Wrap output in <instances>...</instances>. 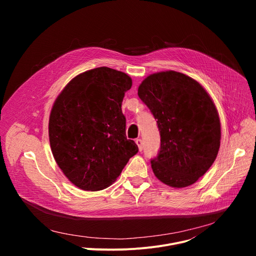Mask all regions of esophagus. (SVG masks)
<instances>
[{
  "instance_id": "1",
  "label": "esophagus",
  "mask_w": 256,
  "mask_h": 256,
  "mask_svg": "<svg viewBox=\"0 0 256 256\" xmlns=\"http://www.w3.org/2000/svg\"><path fill=\"white\" fill-rule=\"evenodd\" d=\"M136 144H138V150H140V151H142V148H144V146H142V140L140 138H136Z\"/></svg>"
}]
</instances>
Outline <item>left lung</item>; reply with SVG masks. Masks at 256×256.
Instances as JSON below:
<instances>
[{
  "label": "left lung",
  "mask_w": 256,
  "mask_h": 256,
  "mask_svg": "<svg viewBox=\"0 0 256 256\" xmlns=\"http://www.w3.org/2000/svg\"><path fill=\"white\" fill-rule=\"evenodd\" d=\"M138 95L160 132V151L151 160L155 176L171 188L194 184L220 148L221 124L212 98L198 82L175 70L148 76Z\"/></svg>",
  "instance_id": "left-lung-1"
}]
</instances>
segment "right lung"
<instances>
[{
    "mask_svg": "<svg viewBox=\"0 0 256 256\" xmlns=\"http://www.w3.org/2000/svg\"><path fill=\"white\" fill-rule=\"evenodd\" d=\"M132 84L124 72L100 66L75 77L54 103L48 122L52 155L83 190L108 188L138 151L126 138L122 110Z\"/></svg>",
    "mask_w": 256,
    "mask_h": 256,
    "instance_id": "obj_1",
    "label": "right lung"
}]
</instances>
